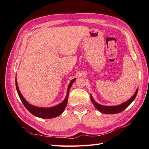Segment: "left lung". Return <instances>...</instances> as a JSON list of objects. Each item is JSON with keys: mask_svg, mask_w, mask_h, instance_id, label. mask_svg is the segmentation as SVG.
I'll return each instance as SVG.
<instances>
[{"mask_svg": "<svg viewBox=\"0 0 149 149\" xmlns=\"http://www.w3.org/2000/svg\"><path fill=\"white\" fill-rule=\"evenodd\" d=\"M137 92H138V88H137L136 91L135 92L133 96H132L131 98H130L128 101L124 102L120 105H115V106H107V105H103L101 104H99L94 100L92 95H91V100L92 103H93V105L95 106V107L99 111H100L101 113H105V114H116V113L122 112L123 110L125 109L126 107H128L129 105L131 104V103L134 100L135 98H136Z\"/></svg>", "mask_w": 149, "mask_h": 149, "instance_id": "1", "label": "left lung"}]
</instances>
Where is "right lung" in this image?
Wrapping results in <instances>:
<instances>
[{"instance_id":"right-lung-1","label":"right lung","mask_w":149,"mask_h":149,"mask_svg":"<svg viewBox=\"0 0 149 149\" xmlns=\"http://www.w3.org/2000/svg\"><path fill=\"white\" fill-rule=\"evenodd\" d=\"M75 78L72 79L70 81L68 86V91L67 94L65 99L58 105H55V106L50 107H37L34 106L33 105L30 104L26 100L25 98L23 96L22 94H21V92L19 89L18 85H17V79H15V86L16 89H17V92L18 93V95L19 96L20 100L22 102L23 105H25L26 109H27L29 111L32 113V115L36 116L37 117H40L42 118H55L58 117V116L61 115L62 113L64 112V110L67 105L68 100V95H69V91L70 90V88L72 85V84L75 81Z\"/></svg>"}]
</instances>
